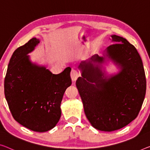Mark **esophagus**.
<instances>
[{
    "label": "esophagus",
    "instance_id": "esophagus-1",
    "mask_svg": "<svg viewBox=\"0 0 150 150\" xmlns=\"http://www.w3.org/2000/svg\"><path fill=\"white\" fill-rule=\"evenodd\" d=\"M80 76V74L79 72H78V70L75 68H73L72 69V71H71V73H70V76L71 78H72V81H76V80H77V78L79 77Z\"/></svg>",
    "mask_w": 150,
    "mask_h": 150
}]
</instances>
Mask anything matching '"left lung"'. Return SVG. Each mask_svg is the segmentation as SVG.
I'll return each mask as SVG.
<instances>
[{
  "label": "left lung",
  "instance_id": "left-lung-1",
  "mask_svg": "<svg viewBox=\"0 0 150 150\" xmlns=\"http://www.w3.org/2000/svg\"><path fill=\"white\" fill-rule=\"evenodd\" d=\"M111 39L115 43L107 48L106 56L120 72L108 77L99 66L82 62L78 66L82 77L76 82L87 119L93 127L103 131L119 129L134 120L146 91L144 66L136 48L122 37L112 35ZM93 57L98 63L105 62V57Z\"/></svg>",
  "mask_w": 150,
  "mask_h": 150
}]
</instances>
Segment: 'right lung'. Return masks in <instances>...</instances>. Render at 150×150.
Returning <instances> with one entry per match:
<instances>
[{
	"label": "right lung",
	"instance_id": "add662e5",
	"mask_svg": "<svg viewBox=\"0 0 150 150\" xmlns=\"http://www.w3.org/2000/svg\"><path fill=\"white\" fill-rule=\"evenodd\" d=\"M40 43L32 38L11 56L4 78V95L13 118L37 132L47 131L61 117L60 105L66 88L72 84L70 67L54 74L44 66L30 61L29 53Z\"/></svg>",
	"mask_w": 150,
	"mask_h": 150
}]
</instances>
